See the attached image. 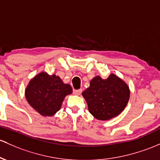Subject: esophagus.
<instances>
[{
	"mask_svg": "<svg viewBox=\"0 0 160 160\" xmlns=\"http://www.w3.org/2000/svg\"><path fill=\"white\" fill-rule=\"evenodd\" d=\"M73 92H74L76 95H80L82 93V89H77V90H74L73 91Z\"/></svg>",
	"mask_w": 160,
	"mask_h": 160,
	"instance_id": "obj_1",
	"label": "esophagus"
}]
</instances>
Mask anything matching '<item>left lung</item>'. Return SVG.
Segmentation results:
<instances>
[{
    "mask_svg": "<svg viewBox=\"0 0 160 160\" xmlns=\"http://www.w3.org/2000/svg\"><path fill=\"white\" fill-rule=\"evenodd\" d=\"M82 95L89 112L98 120L106 121L124 109L128 102L130 90L122 80L112 73L106 80L99 76L94 77Z\"/></svg>",
    "mask_w": 160,
    "mask_h": 160,
    "instance_id": "1",
    "label": "left lung"
}]
</instances>
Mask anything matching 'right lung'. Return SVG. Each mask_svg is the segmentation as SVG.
<instances>
[{"label":"right lung","instance_id":"right-lung-1","mask_svg":"<svg viewBox=\"0 0 160 160\" xmlns=\"http://www.w3.org/2000/svg\"><path fill=\"white\" fill-rule=\"evenodd\" d=\"M72 93L69 84L55 74L42 72L29 81L25 91L29 104L43 116H52L61 107L64 98Z\"/></svg>","mask_w":160,"mask_h":160}]
</instances>
